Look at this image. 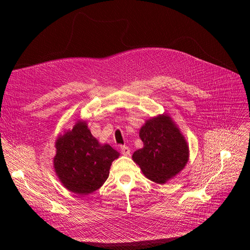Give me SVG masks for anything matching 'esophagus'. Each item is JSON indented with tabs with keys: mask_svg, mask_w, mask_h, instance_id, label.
<instances>
[{
	"mask_svg": "<svg viewBox=\"0 0 250 250\" xmlns=\"http://www.w3.org/2000/svg\"><path fill=\"white\" fill-rule=\"evenodd\" d=\"M121 152H122L123 155H129L130 154V149L127 146H121Z\"/></svg>",
	"mask_w": 250,
	"mask_h": 250,
	"instance_id": "obj_1",
	"label": "esophagus"
}]
</instances>
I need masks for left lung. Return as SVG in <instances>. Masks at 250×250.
Wrapping results in <instances>:
<instances>
[{"label": "left lung", "instance_id": "obj_1", "mask_svg": "<svg viewBox=\"0 0 250 250\" xmlns=\"http://www.w3.org/2000/svg\"><path fill=\"white\" fill-rule=\"evenodd\" d=\"M144 147L132 155L143 173L157 184H164L184 169L188 158L187 142L168 116L147 121L140 130Z\"/></svg>", "mask_w": 250, "mask_h": 250}]
</instances>
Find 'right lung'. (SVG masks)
<instances>
[{"label": "right lung", "mask_w": 250, "mask_h": 250, "mask_svg": "<svg viewBox=\"0 0 250 250\" xmlns=\"http://www.w3.org/2000/svg\"><path fill=\"white\" fill-rule=\"evenodd\" d=\"M54 168L60 181L73 193L86 195L98 190L108 178L111 163L120 153L107 144L100 145L85 122L56 142Z\"/></svg>", "instance_id": "right-lung-1"}]
</instances>
